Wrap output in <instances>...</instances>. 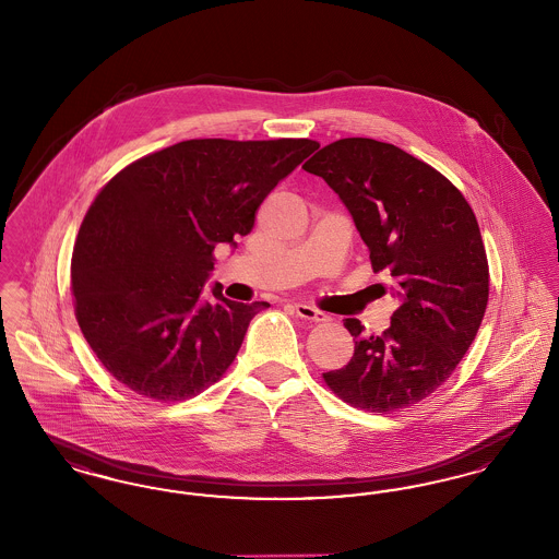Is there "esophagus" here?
I'll list each match as a JSON object with an SVG mask.
<instances>
[{"instance_id": "1", "label": "esophagus", "mask_w": 559, "mask_h": 559, "mask_svg": "<svg viewBox=\"0 0 559 559\" xmlns=\"http://www.w3.org/2000/svg\"><path fill=\"white\" fill-rule=\"evenodd\" d=\"M293 310H295V314H297L299 319L310 320V322H326V320H329V314L320 312V310L308 306V304H295Z\"/></svg>"}]
</instances>
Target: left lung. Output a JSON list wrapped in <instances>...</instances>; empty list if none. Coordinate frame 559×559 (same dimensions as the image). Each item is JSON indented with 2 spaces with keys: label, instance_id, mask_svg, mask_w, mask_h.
I'll use <instances>...</instances> for the list:
<instances>
[{
  "label": "left lung",
  "instance_id": "left-lung-1",
  "mask_svg": "<svg viewBox=\"0 0 559 559\" xmlns=\"http://www.w3.org/2000/svg\"><path fill=\"white\" fill-rule=\"evenodd\" d=\"M335 190L369 247L372 272H388L400 306L383 335L365 337L346 319L354 356L324 372L352 406L390 413L427 399L476 340L488 304V262L478 219L451 182L399 146L344 138L304 165Z\"/></svg>",
  "mask_w": 559,
  "mask_h": 559
}]
</instances>
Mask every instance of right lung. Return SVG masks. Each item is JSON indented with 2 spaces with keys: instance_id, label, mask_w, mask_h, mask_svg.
Masks as SVG:
<instances>
[{
  "instance_id": "obj_1",
  "label": "right lung",
  "mask_w": 559,
  "mask_h": 559,
  "mask_svg": "<svg viewBox=\"0 0 559 559\" xmlns=\"http://www.w3.org/2000/svg\"><path fill=\"white\" fill-rule=\"evenodd\" d=\"M319 148L314 140H187L138 159L100 190L81 224L71 285L81 333L135 394L176 402L233 365L266 301L213 283V249L251 233L262 201Z\"/></svg>"
}]
</instances>
